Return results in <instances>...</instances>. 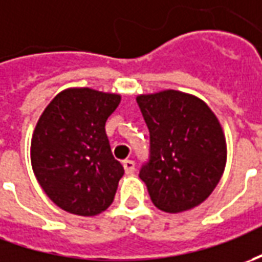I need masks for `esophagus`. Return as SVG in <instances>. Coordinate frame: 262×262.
I'll use <instances>...</instances> for the list:
<instances>
[{
	"label": "esophagus",
	"mask_w": 262,
	"mask_h": 262,
	"mask_svg": "<svg viewBox=\"0 0 262 262\" xmlns=\"http://www.w3.org/2000/svg\"><path fill=\"white\" fill-rule=\"evenodd\" d=\"M123 168L127 175H132L135 172V162L130 161V159H126V161H123Z\"/></svg>",
	"instance_id": "1"
}]
</instances>
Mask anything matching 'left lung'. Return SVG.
<instances>
[{
    "instance_id": "obj_1",
    "label": "left lung",
    "mask_w": 262,
    "mask_h": 262,
    "mask_svg": "<svg viewBox=\"0 0 262 262\" xmlns=\"http://www.w3.org/2000/svg\"><path fill=\"white\" fill-rule=\"evenodd\" d=\"M150 135L140 179L156 208L178 213L202 204L220 182L227 142L205 101L178 90L136 97Z\"/></svg>"
}]
</instances>
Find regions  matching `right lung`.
I'll return each instance as SVG.
<instances>
[{"instance_id":"add662e5","label":"right lung","mask_w":262,"mask_h":262,"mask_svg":"<svg viewBox=\"0 0 262 262\" xmlns=\"http://www.w3.org/2000/svg\"><path fill=\"white\" fill-rule=\"evenodd\" d=\"M120 94L66 89L44 108L31 139L37 181L66 212L94 216L112 205L124 169L112 155L104 124Z\"/></svg>"}]
</instances>
